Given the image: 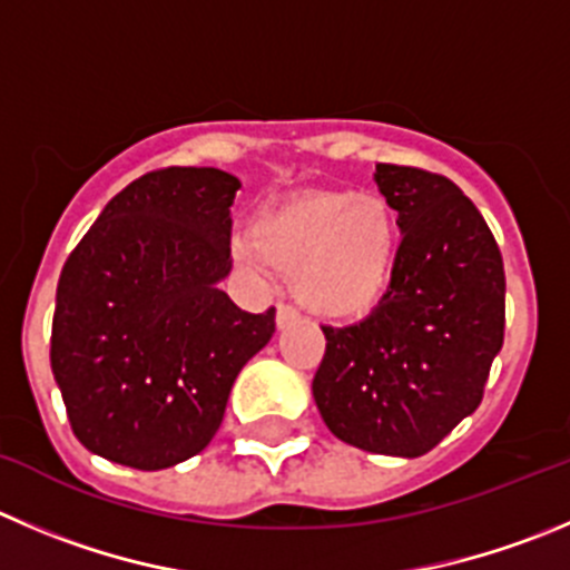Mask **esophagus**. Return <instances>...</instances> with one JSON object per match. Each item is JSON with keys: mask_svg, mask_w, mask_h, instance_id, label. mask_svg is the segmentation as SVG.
I'll return each mask as SVG.
<instances>
[{"mask_svg": "<svg viewBox=\"0 0 570 570\" xmlns=\"http://www.w3.org/2000/svg\"><path fill=\"white\" fill-rule=\"evenodd\" d=\"M296 322H299V311H296L294 305H285V302H279V305H276V327L285 330Z\"/></svg>", "mask_w": 570, "mask_h": 570, "instance_id": "esophagus-1", "label": "esophagus"}]
</instances>
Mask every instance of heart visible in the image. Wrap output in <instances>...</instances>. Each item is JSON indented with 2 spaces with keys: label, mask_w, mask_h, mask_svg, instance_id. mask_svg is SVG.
<instances>
[{
  "label": "heart",
  "mask_w": 570,
  "mask_h": 570,
  "mask_svg": "<svg viewBox=\"0 0 570 570\" xmlns=\"http://www.w3.org/2000/svg\"><path fill=\"white\" fill-rule=\"evenodd\" d=\"M400 254L397 215L383 198L352 189L302 193L271 204L235 240L248 268L291 274L302 305L316 316L357 318L386 296Z\"/></svg>",
  "instance_id": "heart-1"
}]
</instances>
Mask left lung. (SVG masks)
<instances>
[{
	"instance_id": "8db88e82",
	"label": "left lung",
	"mask_w": 570,
	"mask_h": 570,
	"mask_svg": "<svg viewBox=\"0 0 570 570\" xmlns=\"http://www.w3.org/2000/svg\"><path fill=\"white\" fill-rule=\"evenodd\" d=\"M403 232L386 296L327 338L313 400L341 442L383 456L433 451L479 409L503 346L501 248L473 200L439 173L377 165Z\"/></svg>"
}]
</instances>
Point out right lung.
<instances>
[{"instance_id": "add662e5", "label": "right lung", "mask_w": 570, "mask_h": 570, "mask_svg": "<svg viewBox=\"0 0 570 570\" xmlns=\"http://www.w3.org/2000/svg\"><path fill=\"white\" fill-rule=\"evenodd\" d=\"M237 189L218 167L145 173L63 263L50 363L86 451L165 470L218 433L235 377L274 335V307L246 313L218 288Z\"/></svg>"}]
</instances>
